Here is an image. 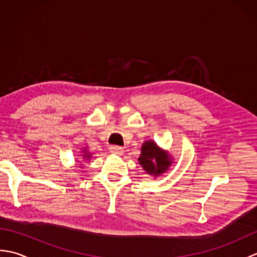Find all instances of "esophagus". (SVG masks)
I'll return each mask as SVG.
<instances>
[{"label":"esophagus","instance_id":"34e87169","mask_svg":"<svg viewBox=\"0 0 257 257\" xmlns=\"http://www.w3.org/2000/svg\"><path fill=\"white\" fill-rule=\"evenodd\" d=\"M110 152H111V154H113V155L120 156V155H122L123 148H122V147H119V146H111L110 147Z\"/></svg>","mask_w":257,"mask_h":257}]
</instances>
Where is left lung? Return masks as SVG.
<instances>
[{"label":"left lung","mask_w":257,"mask_h":257,"mask_svg":"<svg viewBox=\"0 0 257 257\" xmlns=\"http://www.w3.org/2000/svg\"><path fill=\"white\" fill-rule=\"evenodd\" d=\"M138 160L144 170L154 177L161 176L172 165L171 157L167 154V151L160 149L152 140L143 144Z\"/></svg>","instance_id":"left-lung-1"}]
</instances>
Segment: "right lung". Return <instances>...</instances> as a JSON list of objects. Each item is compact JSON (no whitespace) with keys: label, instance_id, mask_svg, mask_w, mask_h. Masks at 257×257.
Masks as SVG:
<instances>
[{"label":"right lung","instance_id":"1","mask_svg":"<svg viewBox=\"0 0 257 257\" xmlns=\"http://www.w3.org/2000/svg\"><path fill=\"white\" fill-rule=\"evenodd\" d=\"M83 152H84V156H83L84 158H86V159H87V160H88V159H90V154H88V152H87L86 150H84Z\"/></svg>","mask_w":257,"mask_h":257}]
</instances>
